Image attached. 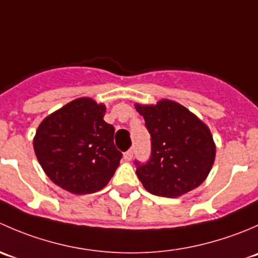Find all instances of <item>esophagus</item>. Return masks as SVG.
Wrapping results in <instances>:
<instances>
[{"mask_svg":"<svg viewBox=\"0 0 258 258\" xmlns=\"http://www.w3.org/2000/svg\"><path fill=\"white\" fill-rule=\"evenodd\" d=\"M132 157H134V151L128 150L127 152L123 153V160L127 161V162H130L132 160Z\"/></svg>","mask_w":258,"mask_h":258,"instance_id":"1","label":"esophagus"}]
</instances>
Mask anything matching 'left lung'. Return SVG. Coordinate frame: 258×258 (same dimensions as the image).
<instances>
[{
    "instance_id": "obj_1",
    "label": "left lung",
    "mask_w": 258,
    "mask_h": 258,
    "mask_svg": "<svg viewBox=\"0 0 258 258\" xmlns=\"http://www.w3.org/2000/svg\"><path fill=\"white\" fill-rule=\"evenodd\" d=\"M151 135L152 152L145 165H137V177L150 194L168 199L183 196L209 176L216 145L209 126L175 101L156 105L135 103Z\"/></svg>"
}]
</instances>
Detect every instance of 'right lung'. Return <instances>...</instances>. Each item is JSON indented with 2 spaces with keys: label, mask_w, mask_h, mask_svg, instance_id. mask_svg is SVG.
<instances>
[{
  "label": "right lung",
  "mask_w": 258,
  "mask_h": 258,
  "mask_svg": "<svg viewBox=\"0 0 258 258\" xmlns=\"http://www.w3.org/2000/svg\"><path fill=\"white\" fill-rule=\"evenodd\" d=\"M106 106L80 97L48 114L36 130L33 150L53 183L75 195L102 189L119 165L114 127L103 119Z\"/></svg>",
  "instance_id": "1"
}]
</instances>
